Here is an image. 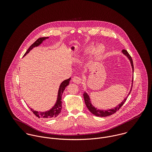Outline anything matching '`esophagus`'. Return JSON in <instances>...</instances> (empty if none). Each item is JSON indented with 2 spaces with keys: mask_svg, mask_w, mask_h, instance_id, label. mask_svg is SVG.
Returning <instances> with one entry per match:
<instances>
[{
  "mask_svg": "<svg viewBox=\"0 0 152 152\" xmlns=\"http://www.w3.org/2000/svg\"><path fill=\"white\" fill-rule=\"evenodd\" d=\"M81 81V79L78 77H74L72 78V81L75 84H79L80 83Z\"/></svg>",
  "mask_w": 152,
  "mask_h": 152,
  "instance_id": "esophagus-1",
  "label": "esophagus"
}]
</instances>
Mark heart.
I'll use <instances>...</instances> for the list:
<instances>
[{"label": "heart", "instance_id": "1", "mask_svg": "<svg viewBox=\"0 0 152 152\" xmlns=\"http://www.w3.org/2000/svg\"><path fill=\"white\" fill-rule=\"evenodd\" d=\"M92 49V45H89L87 48V49L84 51V53L85 54H89ZM105 47L102 45H98L97 47H96L92 51V54L91 56L92 57V58L96 60V59H99V58H101L102 55L104 54V52H105Z\"/></svg>", "mask_w": 152, "mask_h": 152}]
</instances>
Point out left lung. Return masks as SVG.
<instances>
[{"instance_id":"obj_1","label":"left lung","mask_w":152,"mask_h":152,"mask_svg":"<svg viewBox=\"0 0 152 152\" xmlns=\"http://www.w3.org/2000/svg\"><path fill=\"white\" fill-rule=\"evenodd\" d=\"M122 53L130 61V65L132 66V73L133 74V61L132 59V57H130V55L129 54V53H128V51L126 50H122ZM133 76L132 77V86L130 88V91L129 94H128V95L126 96V98L122 101V102L118 104V106H116V107H115L114 108L109 109H97L96 107H94L92 104L91 102V99L89 96L88 95V94L87 92L85 91L84 92L83 96H84V101H85V103L86 105L87 106V108L89 109V110L94 115L96 116H99V117H106L108 116H110L113 113H115L117 110H118L124 104V103L125 102V101H126L128 96L130 94V92L132 91V85H133Z\"/></svg>"}]
</instances>
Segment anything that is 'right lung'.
<instances>
[{"label":"right lung","mask_w":152,"mask_h":152,"mask_svg":"<svg viewBox=\"0 0 152 152\" xmlns=\"http://www.w3.org/2000/svg\"><path fill=\"white\" fill-rule=\"evenodd\" d=\"M48 38H49L48 37H41V38L38 39L33 44L28 48V49L27 50L26 53L24 54L23 57L26 56L33 48H34L36 47L39 46L43 42L44 40H45L46 39H47ZM70 80H71V78H68V80H65L60 84V87L58 88V91L56 102L55 104L54 105V106L51 108L50 109L48 110L44 111V112H38V111H36L34 109L29 107L30 110L38 118H45V119H51V118H54L60 115V113H61V110L63 108L62 101H61L62 95L64 92V91L65 90V88L69 85Z\"/></svg>","instance_id":"1"}]
</instances>
